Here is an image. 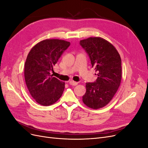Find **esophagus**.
Masks as SVG:
<instances>
[{"label": "esophagus", "instance_id": "obj_1", "mask_svg": "<svg viewBox=\"0 0 148 148\" xmlns=\"http://www.w3.org/2000/svg\"><path fill=\"white\" fill-rule=\"evenodd\" d=\"M69 84H70V85H72V86H77L78 83H77V82H74V81H70V82H69Z\"/></svg>", "mask_w": 148, "mask_h": 148}]
</instances>
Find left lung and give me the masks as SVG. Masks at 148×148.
<instances>
[{
  "instance_id": "obj_1",
  "label": "left lung",
  "mask_w": 148,
  "mask_h": 148,
  "mask_svg": "<svg viewBox=\"0 0 148 148\" xmlns=\"http://www.w3.org/2000/svg\"><path fill=\"white\" fill-rule=\"evenodd\" d=\"M97 72L95 82L86 83L83 96L85 105L94 109L104 107L112 100L120 86L122 60L114 46L99 37L89 38L79 42Z\"/></svg>"
}]
</instances>
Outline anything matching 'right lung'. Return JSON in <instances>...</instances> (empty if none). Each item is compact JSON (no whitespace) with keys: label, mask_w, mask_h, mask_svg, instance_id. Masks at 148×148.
<instances>
[{"label":"right lung","mask_w":148,"mask_h":148,"mask_svg":"<svg viewBox=\"0 0 148 148\" xmlns=\"http://www.w3.org/2000/svg\"><path fill=\"white\" fill-rule=\"evenodd\" d=\"M70 45L60 39H46L31 49L25 64V78L30 95L38 104L50 106L62 96L65 83L51 72L58 60Z\"/></svg>","instance_id":"obj_1"}]
</instances>
